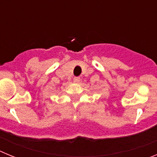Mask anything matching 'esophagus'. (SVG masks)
<instances>
[{
    "label": "esophagus",
    "instance_id": "esophagus-1",
    "mask_svg": "<svg viewBox=\"0 0 157 157\" xmlns=\"http://www.w3.org/2000/svg\"><path fill=\"white\" fill-rule=\"evenodd\" d=\"M80 81V78L79 77H75L74 78V82H78Z\"/></svg>",
    "mask_w": 157,
    "mask_h": 157
}]
</instances>
